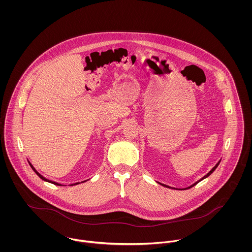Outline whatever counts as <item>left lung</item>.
<instances>
[{"label": "left lung", "mask_w": 252, "mask_h": 252, "mask_svg": "<svg viewBox=\"0 0 252 252\" xmlns=\"http://www.w3.org/2000/svg\"><path fill=\"white\" fill-rule=\"evenodd\" d=\"M219 163H220V161H219V162H218V163H217V164H216V166H215V167H214V168H213V169H212V170H211V171H210V172H209V173H208V174H207V175H206V176H205V177H204V178H202V179H201V180H198V181H196V182H195V183H194V184H192V185H191V186H189V187H187V188H184V189H189V188H191V187H193V186H194V185H196V184H197V183H199V182H200V181H201V180H205V179H206V178H208V177H209V176H211V175H212V174H213V173H214V172H215V170H216V168H217V166H218V165H219ZM158 183H159V184H161V185H163V186H165V187H169V188H173V187H170V186H168V185H165V184H163V183H160V182H158ZM180 190H183V189H180Z\"/></svg>", "instance_id": "obj_1"}]
</instances>
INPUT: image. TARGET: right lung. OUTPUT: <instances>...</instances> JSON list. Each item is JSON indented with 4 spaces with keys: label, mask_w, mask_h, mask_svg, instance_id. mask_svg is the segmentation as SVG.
Masks as SVG:
<instances>
[{
    "label": "right lung",
    "mask_w": 252,
    "mask_h": 252,
    "mask_svg": "<svg viewBox=\"0 0 252 252\" xmlns=\"http://www.w3.org/2000/svg\"><path fill=\"white\" fill-rule=\"evenodd\" d=\"M29 164H30V166H31V168H32V169H33V170H34V172H35V173H36V175H37V176H38V177H39V178H40V179H41V180H44V181H47V182H50V183H53V184H55V185H61V184H60V183H57V182H55V181H51V180H46V179H45V178H43V177H42V176H41V175H40V174H38V173H37V172H36V170H35V168H34V167H33V166H32V164H31V163H29ZM78 183H79V182H77V183H73V184H72V185H75V184H78Z\"/></svg>",
    "instance_id": "add662e5"
}]
</instances>
